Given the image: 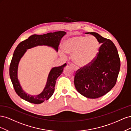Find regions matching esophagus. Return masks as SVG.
Instances as JSON below:
<instances>
[{
	"label": "esophagus",
	"instance_id": "34e87169",
	"mask_svg": "<svg viewBox=\"0 0 131 131\" xmlns=\"http://www.w3.org/2000/svg\"><path fill=\"white\" fill-rule=\"evenodd\" d=\"M70 65L73 67V68L74 69V70H78V67H77V66L74 65V64H73V63H71V64H70Z\"/></svg>",
	"mask_w": 131,
	"mask_h": 131
}]
</instances>
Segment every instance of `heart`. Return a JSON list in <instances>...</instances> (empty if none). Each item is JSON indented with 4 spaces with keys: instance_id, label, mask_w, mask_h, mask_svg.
Masks as SVG:
<instances>
[{
    "instance_id": "b5f03b06",
    "label": "heart",
    "mask_w": 131,
    "mask_h": 131,
    "mask_svg": "<svg viewBox=\"0 0 131 131\" xmlns=\"http://www.w3.org/2000/svg\"><path fill=\"white\" fill-rule=\"evenodd\" d=\"M65 52L72 55V59L77 65L86 67L91 64L97 56L100 43L94 36L75 35L66 40L63 44ZM62 54L64 56L63 52Z\"/></svg>"
}]
</instances>
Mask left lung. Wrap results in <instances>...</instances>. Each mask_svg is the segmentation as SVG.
<instances>
[{"mask_svg":"<svg viewBox=\"0 0 131 131\" xmlns=\"http://www.w3.org/2000/svg\"><path fill=\"white\" fill-rule=\"evenodd\" d=\"M85 33L93 35L101 46L94 61L77 71L74 85L82 96L95 99L104 96L115 85L120 69V59L112 41L97 33Z\"/></svg>","mask_w":131,"mask_h":131,"instance_id":"left-lung-1","label":"left lung"}]
</instances>
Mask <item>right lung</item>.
Here are the masks:
<instances>
[{"label":"right lung","mask_w":131,"mask_h":131,"mask_svg":"<svg viewBox=\"0 0 131 131\" xmlns=\"http://www.w3.org/2000/svg\"><path fill=\"white\" fill-rule=\"evenodd\" d=\"M66 34L65 31H58L53 33H48L43 35L34 34L26 40L21 42L14 51L9 68V74L15 92L23 100L33 104H40L48 100L52 96L54 91V86L57 78L63 70L66 63L63 65L54 67L51 69L49 74L46 84L42 92L36 96H31L26 93L22 89L18 79V66L21 58L24 55L27 49L40 45L52 47L58 51V46L62 38Z\"/></svg>","instance_id":"obj_1"}]
</instances>
